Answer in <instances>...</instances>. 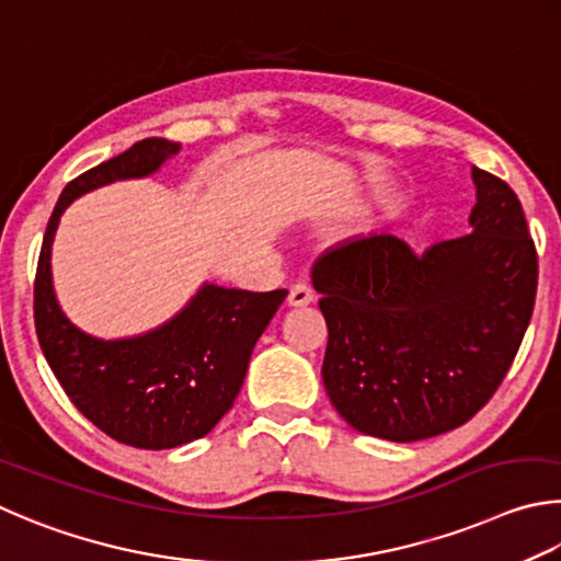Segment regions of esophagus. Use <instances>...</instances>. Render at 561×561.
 <instances>
[{
  "mask_svg": "<svg viewBox=\"0 0 561 561\" xmlns=\"http://www.w3.org/2000/svg\"><path fill=\"white\" fill-rule=\"evenodd\" d=\"M286 302H288V308H306V306H310V302H312L310 286H306V283H296V286L288 290Z\"/></svg>",
  "mask_w": 561,
  "mask_h": 561,
  "instance_id": "1",
  "label": "esophagus"
}]
</instances>
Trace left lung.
<instances>
[{"label": "left lung", "mask_w": 561, "mask_h": 561, "mask_svg": "<svg viewBox=\"0 0 561 561\" xmlns=\"http://www.w3.org/2000/svg\"><path fill=\"white\" fill-rule=\"evenodd\" d=\"M470 233L411 253L352 239L312 268L328 322L322 381L359 434L411 444L463 426L495 394L537 296V251L510 186L470 167Z\"/></svg>", "instance_id": "left-lung-1"}]
</instances>
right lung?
I'll use <instances>...</instances> for the list:
<instances>
[{
  "mask_svg": "<svg viewBox=\"0 0 561 561\" xmlns=\"http://www.w3.org/2000/svg\"><path fill=\"white\" fill-rule=\"evenodd\" d=\"M182 152L147 137L66 184L48 219L34 283V322L48 367L81 414L121 444L164 450L202 438L239 397L255 342L288 290L249 293L202 283L170 320L103 340L68 320L56 298L51 251L64 211L105 184L145 180Z\"/></svg>",
  "mask_w": 561,
  "mask_h": 561,
  "instance_id": "obj_1",
  "label": "right lung"
}]
</instances>
